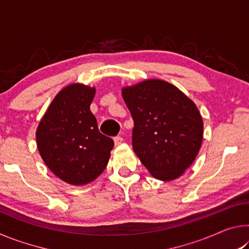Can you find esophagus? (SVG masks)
I'll list each match as a JSON object with an SVG mask.
<instances>
[{"label": "esophagus", "mask_w": 249, "mask_h": 249, "mask_svg": "<svg viewBox=\"0 0 249 249\" xmlns=\"http://www.w3.org/2000/svg\"><path fill=\"white\" fill-rule=\"evenodd\" d=\"M122 142H123V137H122V136H115L114 137V142H115L116 146L120 145Z\"/></svg>", "instance_id": "obj_1"}]
</instances>
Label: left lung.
<instances>
[{"label":"left lung","instance_id":"8db88e82","mask_svg":"<svg viewBox=\"0 0 249 249\" xmlns=\"http://www.w3.org/2000/svg\"><path fill=\"white\" fill-rule=\"evenodd\" d=\"M122 93L134 121L135 154L156 179L178 178L195 161L203 138L196 104L162 80H146Z\"/></svg>","mask_w":249,"mask_h":249}]
</instances>
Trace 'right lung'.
Listing matches in <instances>:
<instances>
[{
  "label": "right lung",
  "instance_id": "obj_1",
  "mask_svg": "<svg viewBox=\"0 0 249 249\" xmlns=\"http://www.w3.org/2000/svg\"><path fill=\"white\" fill-rule=\"evenodd\" d=\"M95 89L71 84L50 104L36 132L37 147L46 165L65 182L93 181L107 165L114 142L101 134L90 104Z\"/></svg>",
  "mask_w": 249,
  "mask_h": 249
}]
</instances>
